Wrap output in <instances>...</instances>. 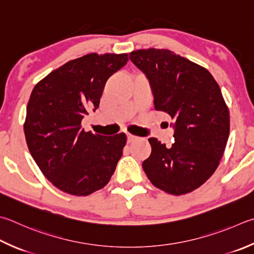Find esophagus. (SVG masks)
<instances>
[{
  "label": "esophagus",
  "instance_id": "1",
  "mask_svg": "<svg viewBox=\"0 0 254 254\" xmlns=\"http://www.w3.org/2000/svg\"><path fill=\"white\" fill-rule=\"evenodd\" d=\"M127 143H132V142H134L135 140H137V136L132 135V134H127Z\"/></svg>",
  "mask_w": 254,
  "mask_h": 254
}]
</instances>
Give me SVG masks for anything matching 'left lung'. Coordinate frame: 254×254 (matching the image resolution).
I'll list each match as a JSON object with an SVG mask.
<instances>
[{"mask_svg": "<svg viewBox=\"0 0 254 254\" xmlns=\"http://www.w3.org/2000/svg\"><path fill=\"white\" fill-rule=\"evenodd\" d=\"M130 60L149 79L154 109L174 121L172 146L150 137L143 170L170 194L194 191L214 173L228 142L230 114L220 86L205 67L170 50H136Z\"/></svg>", "mask_w": 254, "mask_h": 254, "instance_id": "left-lung-1", "label": "left lung"}]
</instances>
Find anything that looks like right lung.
I'll return each instance as SVG.
<instances>
[{
    "label": "right lung",
    "mask_w": 254,
    "mask_h": 254,
    "mask_svg": "<svg viewBox=\"0 0 254 254\" xmlns=\"http://www.w3.org/2000/svg\"><path fill=\"white\" fill-rule=\"evenodd\" d=\"M127 60V53L86 54L51 72L32 91L24 122L26 144L59 190L89 195L107 186L114 173L127 135L92 134L81 122L99 108L105 83Z\"/></svg>",
    "instance_id": "1"
}]
</instances>
